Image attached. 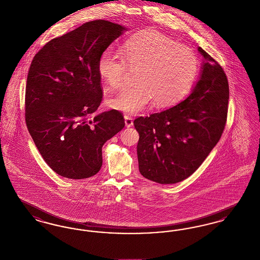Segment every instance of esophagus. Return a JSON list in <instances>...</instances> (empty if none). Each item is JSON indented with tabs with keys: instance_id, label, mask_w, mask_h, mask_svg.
<instances>
[{
	"instance_id": "esophagus-1",
	"label": "esophagus",
	"mask_w": 260,
	"mask_h": 260,
	"mask_svg": "<svg viewBox=\"0 0 260 260\" xmlns=\"http://www.w3.org/2000/svg\"><path fill=\"white\" fill-rule=\"evenodd\" d=\"M124 123H125V126H126V127H131V126H133V124H134V120H133L132 117L125 115V116H124Z\"/></svg>"
}]
</instances>
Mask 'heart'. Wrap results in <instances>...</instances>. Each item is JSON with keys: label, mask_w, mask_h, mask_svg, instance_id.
<instances>
[{"label": "heart", "mask_w": 260, "mask_h": 260, "mask_svg": "<svg viewBox=\"0 0 260 260\" xmlns=\"http://www.w3.org/2000/svg\"><path fill=\"white\" fill-rule=\"evenodd\" d=\"M136 86L122 88L107 99L115 110L135 115L152 100L157 106L173 104L193 84L199 61L191 48L158 32H145L127 40L122 51L108 48L98 64L99 76L112 87L124 83L128 69H136Z\"/></svg>", "instance_id": "obj_1"}]
</instances>
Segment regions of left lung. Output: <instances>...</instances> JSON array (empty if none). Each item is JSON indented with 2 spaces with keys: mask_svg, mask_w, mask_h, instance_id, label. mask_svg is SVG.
<instances>
[{
  "mask_svg": "<svg viewBox=\"0 0 260 260\" xmlns=\"http://www.w3.org/2000/svg\"><path fill=\"white\" fill-rule=\"evenodd\" d=\"M200 80L190 95L170 109L138 117V168L149 180L177 183L197 171L222 136L229 85L220 64L202 48Z\"/></svg>",
  "mask_w": 260,
  "mask_h": 260,
  "instance_id": "left-lung-1",
  "label": "left lung"
}]
</instances>
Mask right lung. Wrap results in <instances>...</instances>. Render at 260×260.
<instances>
[{"label":"right lung","instance_id":"1","mask_svg":"<svg viewBox=\"0 0 260 260\" xmlns=\"http://www.w3.org/2000/svg\"><path fill=\"white\" fill-rule=\"evenodd\" d=\"M126 28L93 20L52 39L31 62L25 91V122L43 159L66 178L99 173L103 144L123 129L117 110L93 117L103 95L99 59Z\"/></svg>","mask_w":260,"mask_h":260}]
</instances>
